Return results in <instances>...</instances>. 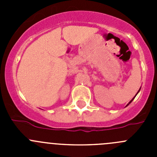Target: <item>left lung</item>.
I'll use <instances>...</instances> for the list:
<instances>
[{"instance_id":"left-lung-1","label":"left lung","mask_w":157,"mask_h":157,"mask_svg":"<svg viewBox=\"0 0 157 157\" xmlns=\"http://www.w3.org/2000/svg\"><path fill=\"white\" fill-rule=\"evenodd\" d=\"M139 90H138V92H139ZM136 95H137V94H136ZM136 95H135V96H134V98H135V97H136ZM134 98H133V99H132V100H131V101H130V102H129V103H128V104H127V105H130V103H131V102H132V101H133V100H134Z\"/></svg>"}]
</instances>
